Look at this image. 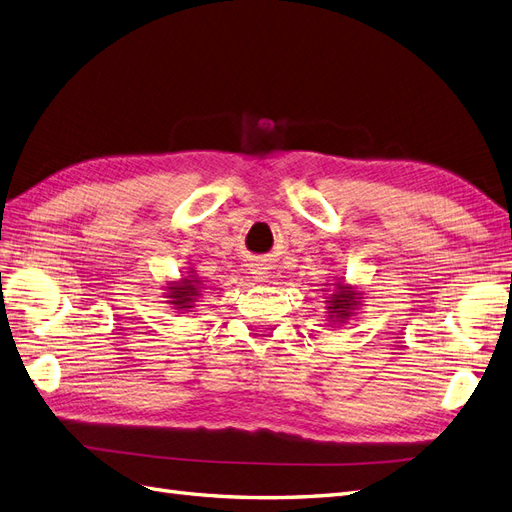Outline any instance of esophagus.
I'll list each match as a JSON object with an SVG mask.
<instances>
[{
    "label": "esophagus",
    "instance_id": "34e87169",
    "mask_svg": "<svg viewBox=\"0 0 512 512\" xmlns=\"http://www.w3.org/2000/svg\"><path fill=\"white\" fill-rule=\"evenodd\" d=\"M258 275H262V273H260V271H258Z\"/></svg>",
    "mask_w": 512,
    "mask_h": 512
}]
</instances>
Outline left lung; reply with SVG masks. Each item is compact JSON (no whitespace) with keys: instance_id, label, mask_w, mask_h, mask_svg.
<instances>
[{"instance_id":"1","label":"left lung","mask_w":512,"mask_h":512,"mask_svg":"<svg viewBox=\"0 0 512 512\" xmlns=\"http://www.w3.org/2000/svg\"><path fill=\"white\" fill-rule=\"evenodd\" d=\"M339 288V292L337 294H333V301H329L333 307V314H337L339 318H344V316H348L350 314V307L356 303L354 301V294L356 292H352V290H346L344 286H337Z\"/></svg>"}]
</instances>
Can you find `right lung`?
I'll return each instance as SVG.
<instances>
[{
	"mask_svg": "<svg viewBox=\"0 0 512 512\" xmlns=\"http://www.w3.org/2000/svg\"><path fill=\"white\" fill-rule=\"evenodd\" d=\"M198 282V280H196ZM196 294V286H192L190 280H185L183 286H177L173 288V292H170V297H173L175 305H181V307H190L188 303L192 301V297Z\"/></svg>",
	"mask_w": 512,
	"mask_h": 512,
	"instance_id": "right-lung-1",
	"label": "right lung"
}]
</instances>
